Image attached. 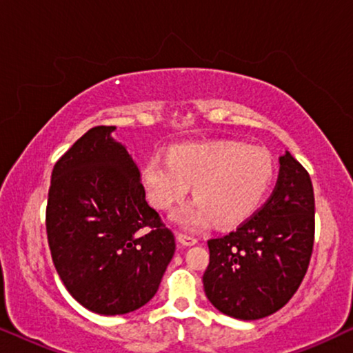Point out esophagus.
I'll use <instances>...</instances> for the list:
<instances>
[{"mask_svg":"<svg viewBox=\"0 0 353 353\" xmlns=\"http://www.w3.org/2000/svg\"><path fill=\"white\" fill-rule=\"evenodd\" d=\"M176 239H178V243H180L181 245H186V248L197 244V239L192 238V236H188V234H181L180 233V234L176 236Z\"/></svg>","mask_w":353,"mask_h":353,"instance_id":"34e87169","label":"esophagus"}]
</instances>
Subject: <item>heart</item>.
<instances>
[{
  "mask_svg": "<svg viewBox=\"0 0 353 353\" xmlns=\"http://www.w3.org/2000/svg\"><path fill=\"white\" fill-rule=\"evenodd\" d=\"M274 178L273 159L263 149L238 141L176 144L168 156H151L141 168L149 201L170 209L188 194L196 197L172 214V221L197 231L212 221L239 223L254 214L268 194Z\"/></svg>",
  "mask_w": 353,
  "mask_h": 353,
  "instance_id": "1",
  "label": "heart"
}]
</instances>
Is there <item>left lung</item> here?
<instances>
[{
	"label": "left lung",
	"instance_id": "8db88e82",
	"mask_svg": "<svg viewBox=\"0 0 353 353\" xmlns=\"http://www.w3.org/2000/svg\"><path fill=\"white\" fill-rule=\"evenodd\" d=\"M315 238L310 175L286 151L273 194L233 233L210 239L202 283L216 310L238 320L278 312L301 286Z\"/></svg>",
	"mask_w": 353,
	"mask_h": 353
}]
</instances>
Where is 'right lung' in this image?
I'll return each mask as SVG.
<instances>
[{
    "mask_svg": "<svg viewBox=\"0 0 353 353\" xmlns=\"http://www.w3.org/2000/svg\"><path fill=\"white\" fill-rule=\"evenodd\" d=\"M115 127H94L56 162L46 234L56 272L77 302L99 315L138 310L157 292L175 236L146 201Z\"/></svg>",
    "mask_w": 353,
    "mask_h": 353,
    "instance_id": "obj_1",
    "label": "right lung"
}]
</instances>
